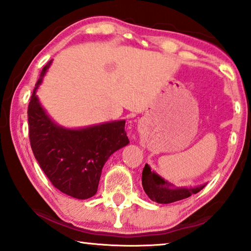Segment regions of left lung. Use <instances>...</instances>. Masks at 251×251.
<instances>
[{
  "instance_id": "1",
  "label": "left lung",
  "mask_w": 251,
  "mask_h": 251,
  "mask_svg": "<svg viewBox=\"0 0 251 251\" xmlns=\"http://www.w3.org/2000/svg\"><path fill=\"white\" fill-rule=\"evenodd\" d=\"M207 185L189 186V187H176L174 182L162 178L155 171L151 170V167L147 163L142 173V186L149 198L159 204H170L174 201L185 200L197 194Z\"/></svg>"
}]
</instances>
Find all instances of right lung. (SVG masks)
<instances>
[{
    "instance_id": "right-lung-1",
    "label": "right lung",
    "mask_w": 251,
    "mask_h": 251,
    "mask_svg": "<svg viewBox=\"0 0 251 251\" xmlns=\"http://www.w3.org/2000/svg\"><path fill=\"white\" fill-rule=\"evenodd\" d=\"M53 59L44 66L28 107L33 155L51 184L71 197L96 195L102 168L110 155L129 143L125 121L70 128L56 123L39 101L37 91Z\"/></svg>"
}]
</instances>
